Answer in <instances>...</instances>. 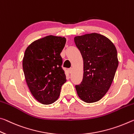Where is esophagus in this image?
Listing matches in <instances>:
<instances>
[{
  "instance_id": "esophagus-1",
  "label": "esophagus",
  "mask_w": 134,
  "mask_h": 134,
  "mask_svg": "<svg viewBox=\"0 0 134 134\" xmlns=\"http://www.w3.org/2000/svg\"><path fill=\"white\" fill-rule=\"evenodd\" d=\"M72 71H73V69L72 68H69V69H68V72H69V73H70V74H71L72 72Z\"/></svg>"
}]
</instances>
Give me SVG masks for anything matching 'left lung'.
<instances>
[{
  "instance_id": "left-lung-1",
  "label": "left lung",
  "mask_w": 134,
  "mask_h": 134,
  "mask_svg": "<svg viewBox=\"0 0 134 134\" xmlns=\"http://www.w3.org/2000/svg\"><path fill=\"white\" fill-rule=\"evenodd\" d=\"M75 43L84 61V76L76 85L78 96L86 103L100 100L106 94L118 66L117 50L103 35L91 33L76 36Z\"/></svg>"
}]
</instances>
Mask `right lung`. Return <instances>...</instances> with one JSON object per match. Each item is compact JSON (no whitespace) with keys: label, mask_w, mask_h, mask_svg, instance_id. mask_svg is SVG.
Here are the masks:
<instances>
[{"label":"right lung","mask_w":134,"mask_h":134,"mask_svg":"<svg viewBox=\"0 0 134 134\" xmlns=\"http://www.w3.org/2000/svg\"><path fill=\"white\" fill-rule=\"evenodd\" d=\"M66 41L65 37L48 36L34 41L25 51L23 67L26 82L32 95L41 104L56 102L66 81L60 54Z\"/></svg>","instance_id":"add662e5"}]
</instances>
